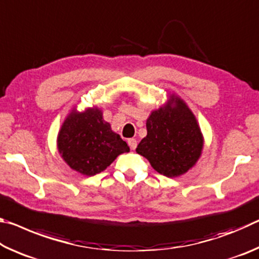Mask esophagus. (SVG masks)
<instances>
[{
	"label": "esophagus",
	"mask_w": 259,
	"mask_h": 259,
	"mask_svg": "<svg viewBox=\"0 0 259 259\" xmlns=\"http://www.w3.org/2000/svg\"><path fill=\"white\" fill-rule=\"evenodd\" d=\"M128 145L130 146L131 150H135V148L137 147V140L134 139V138L129 139V140H128Z\"/></svg>",
	"instance_id": "obj_1"
}]
</instances>
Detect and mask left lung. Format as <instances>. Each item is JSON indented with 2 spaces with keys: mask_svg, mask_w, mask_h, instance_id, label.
<instances>
[{
  "mask_svg": "<svg viewBox=\"0 0 259 259\" xmlns=\"http://www.w3.org/2000/svg\"><path fill=\"white\" fill-rule=\"evenodd\" d=\"M169 97L168 104L153 111L147 119V136L136 152L146 157L157 172L174 178L196 163L203 137L194 114L184 100L175 95Z\"/></svg>",
  "mask_w": 259,
  "mask_h": 259,
  "instance_id": "8db88e82",
  "label": "left lung"
}]
</instances>
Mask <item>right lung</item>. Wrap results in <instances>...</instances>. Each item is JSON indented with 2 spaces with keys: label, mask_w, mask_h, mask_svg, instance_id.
<instances>
[{
  "label": "right lung",
  "mask_w": 259,
  "mask_h": 259,
  "mask_svg": "<svg viewBox=\"0 0 259 259\" xmlns=\"http://www.w3.org/2000/svg\"><path fill=\"white\" fill-rule=\"evenodd\" d=\"M57 146L65 162L84 176L102 172L129 146L111 124L104 121L99 108L78 113L73 109L61 125Z\"/></svg>",
  "instance_id": "right-lung-1"
}]
</instances>
